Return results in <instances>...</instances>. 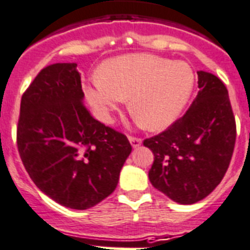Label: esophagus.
<instances>
[{
	"label": "esophagus",
	"instance_id": "obj_1",
	"mask_svg": "<svg viewBox=\"0 0 250 250\" xmlns=\"http://www.w3.org/2000/svg\"><path fill=\"white\" fill-rule=\"evenodd\" d=\"M129 140H130V143H131V146H133V148H138L140 144H142V139H139V138L129 137Z\"/></svg>",
	"mask_w": 250,
	"mask_h": 250
}]
</instances>
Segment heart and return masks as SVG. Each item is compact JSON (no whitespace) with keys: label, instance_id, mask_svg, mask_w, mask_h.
Segmentation results:
<instances>
[{"label":"heart","instance_id":"obj_1","mask_svg":"<svg viewBox=\"0 0 250 250\" xmlns=\"http://www.w3.org/2000/svg\"><path fill=\"white\" fill-rule=\"evenodd\" d=\"M194 88L187 62L149 53H131L102 63L100 78L84 86L86 101L104 121L127 100L129 110L146 129L162 130L177 120Z\"/></svg>","mask_w":250,"mask_h":250}]
</instances>
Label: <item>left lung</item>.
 I'll list each match as a JSON object with an SVG mask.
<instances>
[{
	"label": "left lung",
	"instance_id": "8db88e82",
	"mask_svg": "<svg viewBox=\"0 0 250 250\" xmlns=\"http://www.w3.org/2000/svg\"><path fill=\"white\" fill-rule=\"evenodd\" d=\"M198 88L184 116L143 142L154 154L149 181L180 204L197 203L216 189L228 171L236 139L225 84L213 74L198 71Z\"/></svg>",
	"mask_w": 250,
	"mask_h": 250
}]
</instances>
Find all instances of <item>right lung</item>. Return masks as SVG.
Returning <instances> with one entry per match:
<instances>
[{
	"instance_id": "right-lung-1",
	"label": "right lung",
	"mask_w": 250,
	"mask_h": 250,
	"mask_svg": "<svg viewBox=\"0 0 250 250\" xmlns=\"http://www.w3.org/2000/svg\"><path fill=\"white\" fill-rule=\"evenodd\" d=\"M76 66H47L22 94L18 149L39 190L63 207L88 209L116 189L131 146L84 106Z\"/></svg>"
}]
</instances>
